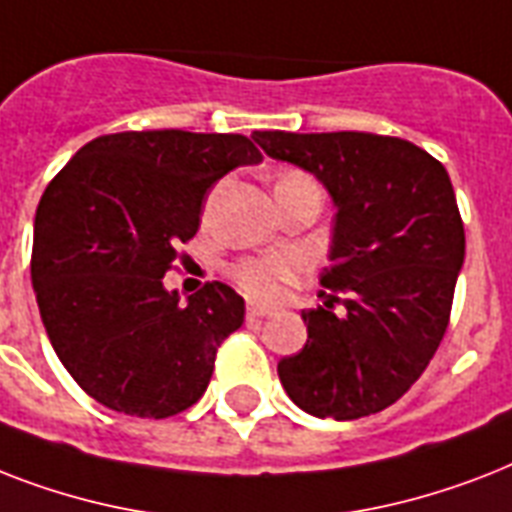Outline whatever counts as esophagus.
<instances>
[{"label": "esophagus", "instance_id": "esophagus-1", "mask_svg": "<svg viewBox=\"0 0 512 512\" xmlns=\"http://www.w3.org/2000/svg\"><path fill=\"white\" fill-rule=\"evenodd\" d=\"M265 316H271V308H265V305H255V303L247 305V319L249 321L265 319Z\"/></svg>", "mask_w": 512, "mask_h": 512}]
</instances>
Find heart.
I'll use <instances>...</instances> for the list:
<instances>
[{
    "mask_svg": "<svg viewBox=\"0 0 512 512\" xmlns=\"http://www.w3.org/2000/svg\"><path fill=\"white\" fill-rule=\"evenodd\" d=\"M303 271V260L292 252H276V255L247 257L233 268V279L247 295L255 300H276L284 284L295 279Z\"/></svg>",
    "mask_w": 512,
    "mask_h": 512,
    "instance_id": "obj_1",
    "label": "heart"
}]
</instances>
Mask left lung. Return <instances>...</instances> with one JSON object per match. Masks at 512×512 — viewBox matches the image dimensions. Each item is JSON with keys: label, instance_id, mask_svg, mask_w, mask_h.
<instances>
[{"label": "left lung", "instance_id": "obj_1", "mask_svg": "<svg viewBox=\"0 0 512 512\" xmlns=\"http://www.w3.org/2000/svg\"><path fill=\"white\" fill-rule=\"evenodd\" d=\"M276 162L319 180L335 204L324 305L303 311L308 340L279 361L303 412L358 420L425 372L444 340L465 260V228L444 164L372 132H255ZM346 311L334 313V303Z\"/></svg>", "mask_w": 512, "mask_h": 512}]
</instances>
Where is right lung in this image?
Segmentation results:
<instances>
[{
  "label": "right lung",
  "mask_w": 512,
  "mask_h": 512,
  "mask_svg": "<svg viewBox=\"0 0 512 512\" xmlns=\"http://www.w3.org/2000/svg\"><path fill=\"white\" fill-rule=\"evenodd\" d=\"M263 154L244 135L116 132L55 175L34 217L31 284L52 348L79 388L132 417L164 420L204 396L244 297L212 281L188 303L164 287L201 201Z\"/></svg>",
  "instance_id": "right-lung-1"
}]
</instances>
